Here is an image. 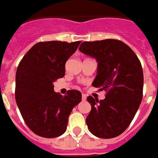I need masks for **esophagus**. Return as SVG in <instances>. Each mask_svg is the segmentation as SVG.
<instances>
[{
  "instance_id": "1",
  "label": "esophagus",
  "mask_w": 158,
  "mask_h": 158,
  "mask_svg": "<svg viewBox=\"0 0 158 158\" xmlns=\"http://www.w3.org/2000/svg\"><path fill=\"white\" fill-rule=\"evenodd\" d=\"M81 99H82V100H85V99H86V95H85V94H82Z\"/></svg>"
}]
</instances>
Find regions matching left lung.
<instances>
[{"label":"left lung","instance_id":"left-lung-1","mask_svg":"<svg viewBox=\"0 0 158 158\" xmlns=\"http://www.w3.org/2000/svg\"><path fill=\"white\" fill-rule=\"evenodd\" d=\"M79 50L96 59L92 85L107 91L104 99L87 97L91 105L85 120L88 129L99 138L117 137L129 127L143 98L140 62L127 44L114 39L82 42Z\"/></svg>","mask_w":158,"mask_h":158}]
</instances>
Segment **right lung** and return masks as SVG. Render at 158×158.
Masks as SVG:
<instances>
[{
    "label": "right lung",
    "instance_id": "obj_1",
    "mask_svg": "<svg viewBox=\"0 0 158 158\" xmlns=\"http://www.w3.org/2000/svg\"><path fill=\"white\" fill-rule=\"evenodd\" d=\"M81 41H51L34 45L18 66L15 99L25 123L33 133L55 138L66 131L73 108L81 101V93L66 95L54 91L53 82L65 75V64Z\"/></svg>",
    "mask_w": 158,
    "mask_h": 158
}]
</instances>
